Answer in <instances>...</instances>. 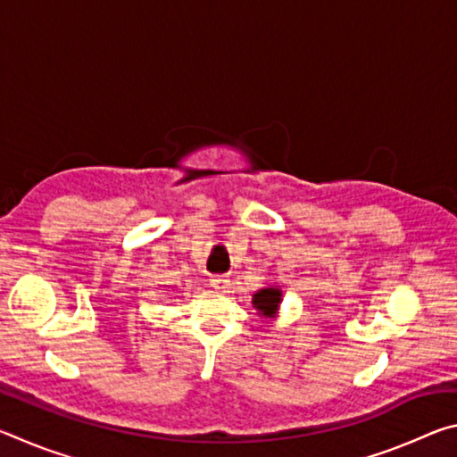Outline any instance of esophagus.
<instances>
[{"label": "esophagus", "mask_w": 457, "mask_h": 457, "mask_svg": "<svg viewBox=\"0 0 457 457\" xmlns=\"http://www.w3.org/2000/svg\"><path fill=\"white\" fill-rule=\"evenodd\" d=\"M210 282L215 290H226L229 286V278L228 276H212Z\"/></svg>", "instance_id": "esophagus-1"}]
</instances>
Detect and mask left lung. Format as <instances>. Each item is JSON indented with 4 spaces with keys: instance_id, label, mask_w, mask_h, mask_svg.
I'll return each mask as SVG.
<instances>
[{
    "instance_id": "left-lung-1",
    "label": "left lung",
    "mask_w": 457,
    "mask_h": 457,
    "mask_svg": "<svg viewBox=\"0 0 457 457\" xmlns=\"http://www.w3.org/2000/svg\"><path fill=\"white\" fill-rule=\"evenodd\" d=\"M282 292L278 288H264L253 294V306L264 316H272L278 311V304H280Z\"/></svg>"
}]
</instances>
